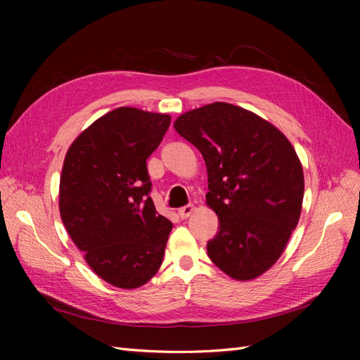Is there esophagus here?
<instances>
[{
  "label": "esophagus",
  "mask_w": 360,
  "mask_h": 360,
  "mask_svg": "<svg viewBox=\"0 0 360 360\" xmlns=\"http://www.w3.org/2000/svg\"><path fill=\"white\" fill-rule=\"evenodd\" d=\"M193 212V205L192 204H188V205H183L181 209H179V216L181 217V219H186V217H189Z\"/></svg>",
  "instance_id": "esophagus-1"
}]
</instances>
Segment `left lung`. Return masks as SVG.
Returning a JSON list of instances; mask_svg holds the SVG:
<instances>
[{"label":"left lung","mask_w":360,"mask_h":360,"mask_svg":"<svg viewBox=\"0 0 360 360\" xmlns=\"http://www.w3.org/2000/svg\"><path fill=\"white\" fill-rule=\"evenodd\" d=\"M174 127L207 167L205 200L219 217L207 254L237 281L264 274L284 252L302 212L303 169L290 141L266 120L225 102L184 112Z\"/></svg>","instance_id":"8db88e82"}]
</instances>
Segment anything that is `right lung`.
Listing matches in <instances>:
<instances>
[{
  "instance_id": "right-lung-1",
  "label": "right lung",
  "mask_w": 360,
  "mask_h": 360,
  "mask_svg": "<svg viewBox=\"0 0 360 360\" xmlns=\"http://www.w3.org/2000/svg\"><path fill=\"white\" fill-rule=\"evenodd\" d=\"M171 123L167 114L122 106L73 141L60 179V214L97 276L118 288L159 270L172 222L150 197L147 159Z\"/></svg>"
}]
</instances>
